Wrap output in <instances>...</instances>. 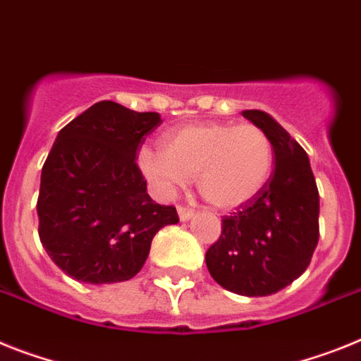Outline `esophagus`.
Returning <instances> with one entry per match:
<instances>
[{
	"instance_id": "esophagus-1",
	"label": "esophagus",
	"mask_w": 361,
	"mask_h": 361,
	"mask_svg": "<svg viewBox=\"0 0 361 361\" xmlns=\"http://www.w3.org/2000/svg\"><path fill=\"white\" fill-rule=\"evenodd\" d=\"M178 212V217H180V221H188V219H192L193 217V208H188V206H178L177 208Z\"/></svg>"
}]
</instances>
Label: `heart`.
Returning a JSON list of instances; mask_svg holds the SVG:
<instances>
[{
	"label": "heart",
	"instance_id": "obj_1",
	"mask_svg": "<svg viewBox=\"0 0 361 361\" xmlns=\"http://www.w3.org/2000/svg\"><path fill=\"white\" fill-rule=\"evenodd\" d=\"M138 166L164 195L197 177L204 201L235 210L259 195L274 168L272 140L255 124L184 126L166 135L162 151L142 149Z\"/></svg>",
	"mask_w": 361,
	"mask_h": 361
}]
</instances>
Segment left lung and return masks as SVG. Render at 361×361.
Instances as JSON below:
<instances>
[{
  "label": "left lung",
  "instance_id": "obj_1",
  "mask_svg": "<svg viewBox=\"0 0 361 361\" xmlns=\"http://www.w3.org/2000/svg\"><path fill=\"white\" fill-rule=\"evenodd\" d=\"M243 116L270 137L276 168L259 195L224 215L206 267L223 288L257 298L290 285L310 264L319 239V193L303 147L263 111Z\"/></svg>",
  "mask_w": 361,
  "mask_h": 361
}]
</instances>
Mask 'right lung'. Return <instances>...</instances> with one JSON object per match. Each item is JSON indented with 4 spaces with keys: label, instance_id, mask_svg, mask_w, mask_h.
<instances>
[{
    "label": "right lung",
    "instance_id": "add662e5",
    "mask_svg": "<svg viewBox=\"0 0 361 361\" xmlns=\"http://www.w3.org/2000/svg\"><path fill=\"white\" fill-rule=\"evenodd\" d=\"M162 124L104 100L61 129L42 168L38 233L58 269L76 281H128L155 233L178 223L175 206L151 201L137 151Z\"/></svg>",
    "mask_w": 361,
    "mask_h": 361
}]
</instances>
